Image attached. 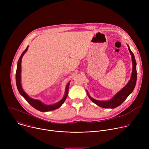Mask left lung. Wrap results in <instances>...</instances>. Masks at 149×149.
<instances>
[{"label": "left lung", "mask_w": 149, "mask_h": 149, "mask_svg": "<svg viewBox=\"0 0 149 149\" xmlns=\"http://www.w3.org/2000/svg\"><path fill=\"white\" fill-rule=\"evenodd\" d=\"M127 45L128 47L129 51L132 56V64H133L132 76L128 83H127L120 91H119L117 93H116L110 100H106V101H100V100H97L95 99H94L90 95L88 91L87 90L88 97L94 103L98 105L99 107H101L102 108H105V109L116 108L117 107H118V106L121 105L125 100V99L129 97V95L133 92V91L134 89V87L136 84V81H137V70H136L137 64H136L135 57L133 53L132 52L131 49H130L129 45L127 44Z\"/></svg>", "instance_id": "8db88e82"}]
</instances>
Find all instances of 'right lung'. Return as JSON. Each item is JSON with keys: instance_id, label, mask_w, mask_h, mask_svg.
Here are the masks:
<instances>
[{"instance_id": "1", "label": "right lung", "mask_w": 149, "mask_h": 149, "mask_svg": "<svg viewBox=\"0 0 149 149\" xmlns=\"http://www.w3.org/2000/svg\"><path fill=\"white\" fill-rule=\"evenodd\" d=\"M28 46L26 48V49L22 52V54H21L17 63V69H16V86L17 88V90L20 93V94L22 95L26 101L27 102L31 105L33 108L35 109L42 111V112H47V111H49L52 110H56L58 108H59L63 104V103L65 102L67 96H68V88L70 86V81L67 84L66 88H65V92L64 96L63 97V98L59 101L58 102L54 104H51V105H47L45 104L42 101H40L39 100H36L33 99L31 97H30L23 90L22 87V84H21V62H22V59L24 56V55L25 54V52L28 51Z\"/></svg>"}]
</instances>
